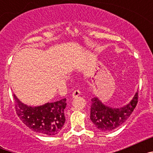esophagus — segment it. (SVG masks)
Here are the masks:
<instances>
[{"instance_id":"1","label":"esophagus","mask_w":153,"mask_h":153,"mask_svg":"<svg viewBox=\"0 0 153 153\" xmlns=\"http://www.w3.org/2000/svg\"><path fill=\"white\" fill-rule=\"evenodd\" d=\"M80 94V91L79 90H75L74 92H73L72 97H76Z\"/></svg>"}]
</instances>
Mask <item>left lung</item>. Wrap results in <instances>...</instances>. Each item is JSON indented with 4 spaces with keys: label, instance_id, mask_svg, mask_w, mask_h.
<instances>
[{
    "label": "left lung",
    "instance_id": "left-lung-1",
    "mask_svg": "<svg viewBox=\"0 0 153 153\" xmlns=\"http://www.w3.org/2000/svg\"><path fill=\"white\" fill-rule=\"evenodd\" d=\"M138 93L131 102L121 108H111L105 106L97 97L91 100L90 120L98 130L109 132L122 125L136 108L138 102Z\"/></svg>",
    "mask_w": 153,
    "mask_h": 153
}]
</instances>
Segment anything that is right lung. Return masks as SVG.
<instances>
[{
	"mask_svg": "<svg viewBox=\"0 0 153 153\" xmlns=\"http://www.w3.org/2000/svg\"><path fill=\"white\" fill-rule=\"evenodd\" d=\"M15 109L20 120L30 129L40 134L54 136L61 131L65 123L66 99L47 102L40 106H28L13 94Z\"/></svg>",
	"mask_w": 153,
	"mask_h": 153,
	"instance_id": "1",
	"label": "right lung"
}]
</instances>
